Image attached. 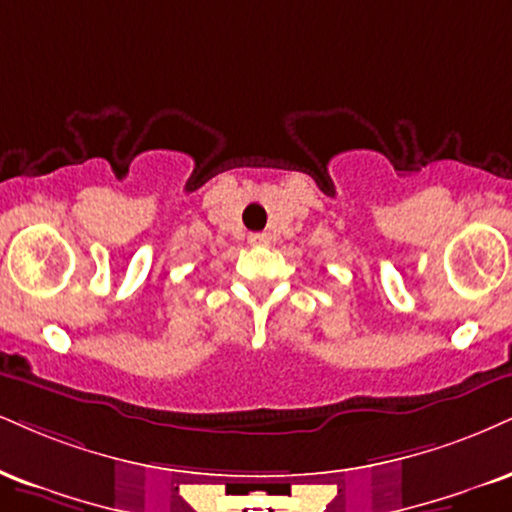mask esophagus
<instances>
[{
	"mask_svg": "<svg viewBox=\"0 0 512 512\" xmlns=\"http://www.w3.org/2000/svg\"><path fill=\"white\" fill-rule=\"evenodd\" d=\"M250 243L252 245H267L269 236L267 233H250Z\"/></svg>",
	"mask_w": 512,
	"mask_h": 512,
	"instance_id": "34e87169",
	"label": "esophagus"
}]
</instances>
